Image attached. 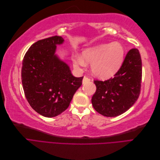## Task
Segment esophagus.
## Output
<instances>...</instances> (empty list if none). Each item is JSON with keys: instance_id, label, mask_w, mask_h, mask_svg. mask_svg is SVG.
<instances>
[{"instance_id": "1", "label": "esophagus", "mask_w": 160, "mask_h": 160, "mask_svg": "<svg viewBox=\"0 0 160 160\" xmlns=\"http://www.w3.org/2000/svg\"><path fill=\"white\" fill-rule=\"evenodd\" d=\"M91 81V79L89 78H88V77H84L83 79V81H82V83H83V85H85L88 83H89V82Z\"/></svg>"}]
</instances>
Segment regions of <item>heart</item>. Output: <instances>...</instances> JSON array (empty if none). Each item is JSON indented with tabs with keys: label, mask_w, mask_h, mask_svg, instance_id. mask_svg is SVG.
<instances>
[{
	"label": "heart",
	"mask_w": 160,
	"mask_h": 160,
	"mask_svg": "<svg viewBox=\"0 0 160 160\" xmlns=\"http://www.w3.org/2000/svg\"><path fill=\"white\" fill-rule=\"evenodd\" d=\"M125 55L123 45L114 42L87 47L81 51V55L72 57L74 67L79 69L86 62L91 63L93 74L100 79H108L115 75L122 67Z\"/></svg>",
	"instance_id": "heart-1"
}]
</instances>
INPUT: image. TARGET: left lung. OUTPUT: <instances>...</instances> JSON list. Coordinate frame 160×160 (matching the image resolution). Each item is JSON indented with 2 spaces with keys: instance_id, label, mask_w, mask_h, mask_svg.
Wrapping results in <instances>:
<instances>
[{
  "instance_id": "8db88e82",
  "label": "left lung",
  "mask_w": 160,
  "mask_h": 160,
  "mask_svg": "<svg viewBox=\"0 0 160 160\" xmlns=\"http://www.w3.org/2000/svg\"><path fill=\"white\" fill-rule=\"evenodd\" d=\"M142 77V62L137 49H131L113 78L94 81L96 91L91 103L96 111L105 117L125 113L139 98Z\"/></svg>"
}]
</instances>
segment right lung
<instances>
[{
	"mask_svg": "<svg viewBox=\"0 0 160 160\" xmlns=\"http://www.w3.org/2000/svg\"><path fill=\"white\" fill-rule=\"evenodd\" d=\"M63 38L54 36L32 44L24 57L21 79L31 108L46 118L56 117L69 106L83 77L71 74L69 65L56 54Z\"/></svg>",
	"mask_w": 160,
	"mask_h": 160,
	"instance_id": "obj_1",
	"label": "right lung"
}]
</instances>
